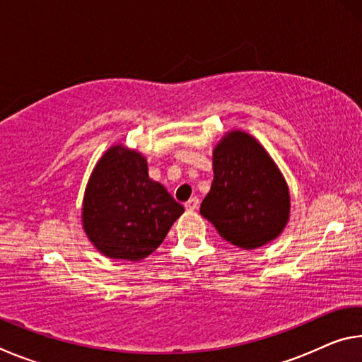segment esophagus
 I'll return each instance as SVG.
<instances>
[{
  "instance_id": "1",
  "label": "esophagus",
  "mask_w": 362,
  "mask_h": 362,
  "mask_svg": "<svg viewBox=\"0 0 362 362\" xmlns=\"http://www.w3.org/2000/svg\"><path fill=\"white\" fill-rule=\"evenodd\" d=\"M198 206H199L198 198H189L185 203V209L187 211H196V209H198Z\"/></svg>"
}]
</instances>
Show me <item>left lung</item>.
<instances>
[{
  "label": "left lung",
  "instance_id": "obj_1",
  "mask_svg": "<svg viewBox=\"0 0 362 362\" xmlns=\"http://www.w3.org/2000/svg\"><path fill=\"white\" fill-rule=\"evenodd\" d=\"M289 192L279 169L249 134L230 132L214 150V180L201 216L241 249L276 238L289 218Z\"/></svg>",
  "mask_w": 362,
  "mask_h": 362
}]
</instances>
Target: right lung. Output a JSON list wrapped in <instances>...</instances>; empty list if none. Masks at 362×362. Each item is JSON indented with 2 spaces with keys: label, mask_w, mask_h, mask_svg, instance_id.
Returning <instances> with one entry per match:
<instances>
[{
  "label": "right lung",
  "mask_w": 362,
  "mask_h": 362,
  "mask_svg": "<svg viewBox=\"0 0 362 362\" xmlns=\"http://www.w3.org/2000/svg\"><path fill=\"white\" fill-rule=\"evenodd\" d=\"M183 211L161 183L150 179L140 153L113 146L86 188L83 225L102 254L137 262L164 241Z\"/></svg>",
  "instance_id": "add662e5"
}]
</instances>
